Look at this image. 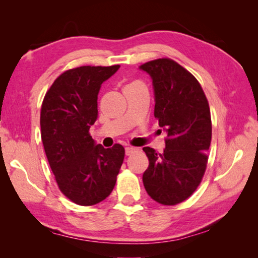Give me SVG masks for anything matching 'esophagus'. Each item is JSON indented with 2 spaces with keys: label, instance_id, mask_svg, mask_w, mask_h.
<instances>
[{
  "label": "esophagus",
  "instance_id": "esophagus-1",
  "mask_svg": "<svg viewBox=\"0 0 258 258\" xmlns=\"http://www.w3.org/2000/svg\"><path fill=\"white\" fill-rule=\"evenodd\" d=\"M136 151H138V149H136V147H132V146H128V147H126V149H125V154L126 155H132L133 154V153L134 152H136Z\"/></svg>",
  "mask_w": 258,
  "mask_h": 258
}]
</instances>
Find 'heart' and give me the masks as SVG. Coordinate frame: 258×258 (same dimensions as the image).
<instances>
[{
	"instance_id": "1",
	"label": "heart",
	"mask_w": 258,
	"mask_h": 258,
	"mask_svg": "<svg viewBox=\"0 0 258 258\" xmlns=\"http://www.w3.org/2000/svg\"><path fill=\"white\" fill-rule=\"evenodd\" d=\"M142 83H141V82H139V81H135V82H132V83H131V84H128L127 86H133V85H141Z\"/></svg>"
}]
</instances>
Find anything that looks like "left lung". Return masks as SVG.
<instances>
[{"label":"left lung","mask_w":258,"mask_h":258,"mask_svg":"<svg viewBox=\"0 0 258 258\" xmlns=\"http://www.w3.org/2000/svg\"><path fill=\"white\" fill-rule=\"evenodd\" d=\"M140 69L153 80L154 116L167 133L162 154L143 147L150 162L143 174L144 187L160 204L176 205L194 193L206 171L212 140L210 106L195 76L173 59H153Z\"/></svg>","instance_id":"left-lung-1"}]
</instances>
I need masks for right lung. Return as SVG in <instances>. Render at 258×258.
<instances>
[{
	"label": "right lung",
	"instance_id": "add662e5",
	"mask_svg": "<svg viewBox=\"0 0 258 258\" xmlns=\"http://www.w3.org/2000/svg\"><path fill=\"white\" fill-rule=\"evenodd\" d=\"M119 69L80 67L53 82L41 107V138L59 190L78 205L91 206L112 193L125 150L104 149L90 134L97 119V95L104 81Z\"/></svg>",
	"mask_w": 258,
	"mask_h": 258
}]
</instances>
